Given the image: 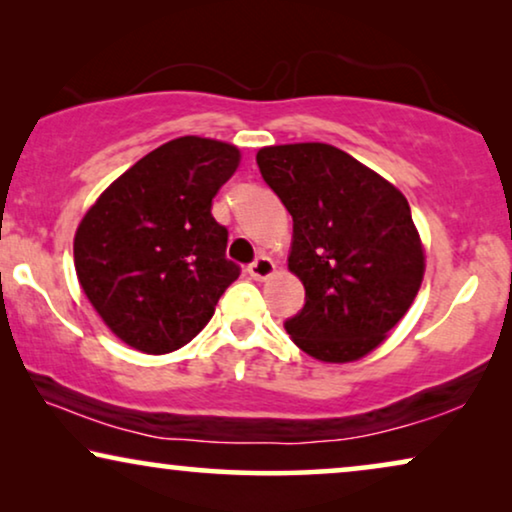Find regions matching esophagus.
<instances>
[{
  "instance_id": "1",
  "label": "esophagus",
  "mask_w": 512,
  "mask_h": 512,
  "mask_svg": "<svg viewBox=\"0 0 512 512\" xmlns=\"http://www.w3.org/2000/svg\"><path fill=\"white\" fill-rule=\"evenodd\" d=\"M247 272L251 275V279H256V282H265V279L275 275V263H272L268 256H258L256 261L249 265Z\"/></svg>"
}]
</instances>
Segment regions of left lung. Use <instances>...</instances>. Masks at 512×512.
Returning a JSON list of instances; mask_svg holds the SVG:
<instances>
[{
	"instance_id": "obj_1",
	"label": "left lung",
	"mask_w": 512,
	"mask_h": 512,
	"mask_svg": "<svg viewBox=\"0 0 512 512\" xmlns=\"http://www.w3.org/2000/svg\"><path fill=\"white\" fill-rule=\"evenodd\" d=\"M256 163L293 216L289 270L305 286V307L286 333L317 361L363 359L405 317L424 279L408 200L331 144L263 146Z\"/></svg>"
}]
</instances>
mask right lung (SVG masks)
<instances>
[{"mask_svg":"<svg viewBox=\"0 0 512 512\" xmlns=\"http://www.w3.org/2000/svg\"><path fill=\"white\" fill-rule=\"evenodd\" d=\"M235 144L177 137L104 188L74 235V268L90 305L125 345L170 354L212 319L240 277L212 200L240 167Z\"/></svg>","mask_w":512,"mask_h":512,"instance_id":"right-lung-1","label":"right lung"}]
</instances>
